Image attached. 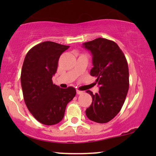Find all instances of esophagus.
<instances>
[{
    "label": "esophagus",
    "instance_id": "obj_1",
    "mask_svg": "<svg viewBox=\"0 0 156 156\" xmlns=\"http://www.w3.org/2000/svg\"><path fill=\"white\" fill-rule=\"evenodd\" d=\"M76 92H77V94H81L82 93H83L82 91H79V90H76Z\"/></svg>",
    "mask_w": 156,
    "mask_h": 156
}]
</instances>
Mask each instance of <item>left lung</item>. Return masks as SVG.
Wrapping results in <instances>:
<instances>
[{"mask_svg":"<svg viewBox=\"0 0 156 156\" xmlns=\"http://www.w3.org/2000/svg\"><path fill=\"white\" fill-rule=\"evenodd\" d=\"M83 47L91 52L92 76L96 77L99 92L93 94L92 103L86 110L90 120L106 123L120 112L129 88V72L126 58L117 43L104 38L85 42Z\"/></svg>","mask_w":156,"mask_h":156,"instance_id":"left-lung-1","label":"left lung"}]
</instances>
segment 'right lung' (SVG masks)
Wrapping results in <instances>:
<instances>
[{
  "label": "right lung",
  "mask_w": 156,
  "mask_h": 156,
  "mask_svg": "<svg viewBox=\"0 0 156 156\" xmlns=\"http://www.w3.org/2000/svg\"><path fill=\"white\" fill-rule=\"evenodd\" d=\"M69 47L46 41L32 48L23 62L20 76L23 98L31 114L44 125L62 121L67 103L76 94L73 87L61 89L52 80L60 55Z\"/></svg>",
  "instance_id": "right-lung-1"
}]
</instances>
